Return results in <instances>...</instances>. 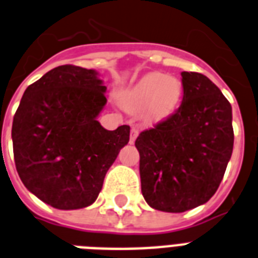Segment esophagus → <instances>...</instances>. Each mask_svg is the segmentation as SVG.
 Wrapping results in <instances>:
<instances>
[{"label": "esophagus", "mask_w": 258, "mask_h": 258, "mask_svg": "<svg viewBox=\"0 0 258 258\" xmlns=\"http://www.w3.org/2000/svg\"><path fill=\"white\" fill-rule=\"evenodd\" d=\"M138 134H139L138 128H135V127H134V128L131 130V135H130V143H131V144L135 143L136 138H138Z\"/></svg>", "instance_id": "esophagus-1"}]
</instances>
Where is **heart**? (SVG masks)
I'll list each match as a JSON object with an SVG mask.
<instances>
[{
    "instance_id": "1",
    "label": "heart",
    "mask_w": 258,
    "mask_h": 258,
    "mask_svg": "<svg viewBox=\"0 0 258 258\" xmlns=\"http://www.w3.org/2000/svg\"><path fill=\"white\" fill-rule=\"evenodd\" d=\"M181 94L183 86L176 77L150 73L125 91L123 103L131 111L147 108L151 119H163L175 111Z\"/></svg>"
}]
</instances>
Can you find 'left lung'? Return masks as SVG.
Instances as JSON below:
<instances>
[{"label": "left lung", "mask_w": 258, "mask_h": 258, "mask_svg": "<svg viewBox=\"0 0 258 258\" xmlns=\"http://www.w3.org/2000/svg\"><path fill=\"white\" fill-rule=\"evenodd\" d=\"M176 112L140 133V181L151 208L180 213L205 204L223 180L233 151L232 106L200 73H181Z\"/></svg>", "instance_id": "1"}]
</instances>
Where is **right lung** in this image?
<instances>
[{
    "mask_svg": "<svg viewBox=\"0 0 258 258\" xmlns=\"http://www.w3.org/2000/svg\"><path fill=\"white\" fill-rule=\"evenodd\" d=\"M98 71L63 64L25 90L12 127L14 162L25 187L56 209L89 207L130 125L114 131L96 120L107 103Z\"/></svg>",
    "mask_w": 258,
    "mask_h": 258,
    "instance_id": "obj_1",
    "label": "right lung"
}]
</instances>
